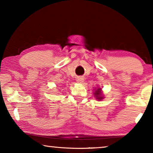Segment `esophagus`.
<instances>
[{
    "label": "esophagus",
    "instance_id": "34e87169",
    "mask_svg": "<svg viewBox=\"0 0 153 153\" xmlns=\"http://www.w3.org/2000/svg\"><path fill=\"white\" fill-rule=\"evenodd\" d=\"M77 82H79V83H82L83 82H84V78H83V77H77Z\"/></svg>",
    "mask_w": 153,
    "mask_h": 153
}]
</instances>
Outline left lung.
I'll return each instance as SVG.
<instances>
[{"instance_id":"1","label":"left lung","mask_w":153,"mask_h":153,"mask_svg":"<svg viewBox=\"0 0 153 153\" xmlns=\"http://www.w3.org/2000/svg\"><path fill=\"white\" fill-rule=\"evenodd\" d=\"M94 96L97 98V99L98 100H102V93H101V89L100 88H98L97 90H96L94 92Z\"/></svg>"}]
</instances>
